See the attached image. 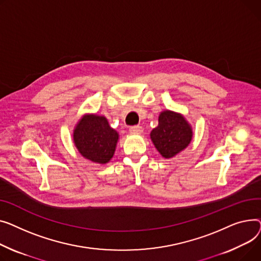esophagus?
<instances>
[{
  "instance_id": "obj_1",
  "label": "esophagus",
  "mask_w": 261,
  "mask_h": 261,
  "mask_svg": "<svg viewBox=\"0 0 261 261\" xmlns=\"http://www.w3.org/2000/svg\"><path fill=\"white\" fill-rule=\"evenodd\" d=\"M129 132L133 134H142L143 133V128L140 125H134L129 127Z\"/></svg>"
}]
</instances>
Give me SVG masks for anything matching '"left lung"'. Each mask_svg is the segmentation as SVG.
<instances>
[{"label":"left lung","mask_w":261,"mask_h":261,"mask_svg":"<svg viewBox=\"0 0 261 261\" xmlns=\"http://www.w3.org/2000/svg\"><path fill=\"white\" fill-rule=\"evenodd\" d=\"M158 121V126L150 132V139L162 157L173 158L192 141V126L181 114L172 111H163Z\"/></svg>","instance_id":"8db88e82"}]
</instances>
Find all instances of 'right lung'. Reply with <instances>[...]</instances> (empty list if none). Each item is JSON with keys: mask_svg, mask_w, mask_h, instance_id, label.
I'll return each mask as SVG.
<instances>
[{"mask_svg": "<svg viewBox=\"0 0 261 261\" xmlns=\"http://www.w3.org/2000/svg\"><path fill=\"white\" fill-rule=\"evenodd\" d=\"M118 140L119 134L103 116L84 115L73 129V142L80 154L100 164L113 158Z\"/></svg>", "mask_w": 261, "mask_h": 261, "instance_id": "add662e5", "label": "right lung"}]
</instances>
